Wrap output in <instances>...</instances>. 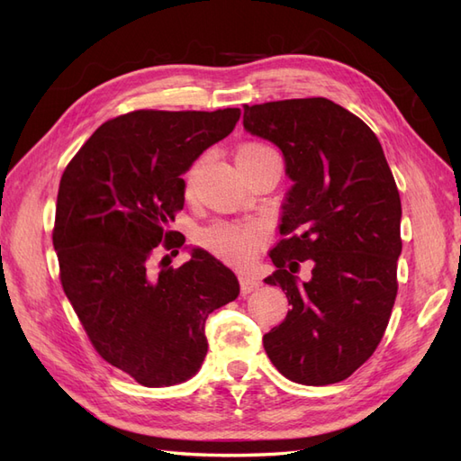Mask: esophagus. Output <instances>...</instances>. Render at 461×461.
<instances>
[{
    "label": "esophagus",
    "mask_w": 461,
    "mask_h": 461,
    "mask_svg": "<svg viewBox=\"0 0 461 461\" xmlns=\"http://www.w3.org/2000/svg\"><path fill=\"white\" fill-rule=\"evenodd\" d=\"M239 283H240V292L244 296L249 294V292H254L256 288H259V281H256L254 276H248V275H240Z\"/></svg>",
    "instance_id": "esophagus-1"
}]
</instances>
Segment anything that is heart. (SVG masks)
Here are the masks:
<instances>
[{"instance_id": "1", "label": "heart", "mask_w": 461, "mask_h": 461, "mask_svg": "<svg viewBox=\"0 0 461 461\" xmlns=\"http://www.w3.org/2000/svg\"><path fill=\"white\" fill-rule=\"evenodd\" d=\"M269 161H281L278 153L261 142L244 144L236 153V163L248 178L259 171ZM200 173V161L194 163L185 175V190L192 192ZM198 244L209 254L230 265H246L254 259L259 246L263 244V230L256 222H225L215 221L198 232Z\"/></svg>"}]
</instances>
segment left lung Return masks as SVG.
Returning <instances> with one entry per match:
<instances>
[{"label":"left lung","instance_id":"obj_1","mask_svg":"<svg viewBox=\"0 0 461 461\" xmlns=\"http://www.w3.org/2000/svg\"><path fill=\"white\" fill-rule=\"evenodd\" d=\"M244 129L281 148L294 180L265 278L288 298L286 319L263 337L286 379L323 386L373 356L398 294L402 205L379 138L327 97L244 105ZM312 267L300 282L299 263Z\"/></svg>","mask_w":461,"mask_h":461}]
</instances>
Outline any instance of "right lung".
Wrapping results in <instances>:
<instances>
[{
    "label": "right lung",
    "mask_w": 461,
    "mask_h": 461,
    "mask_svg": "<svg viewBox=\"0 0 461 461\" xmlns=\"http://www.w3.org/2000/svg\"><path fill=\"white\" fill-rule=\"evenodd\" d=\"M239 119L236 107L131 111L63 171L51 232L61 286L94 350L144 386L190 379L207 354V315L240 292L203 249L175 269L185 236L169 229L185 205L180 176Z\"/></svg>",
    "instance_id": "add662e5"
}]
</instances>
